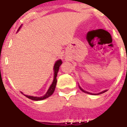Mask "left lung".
<instances>
[{
	"instance_id": "8db88e82",
	"label": "left lung",
	"mask_w": 127,
	"mask_h": 127,
	"mask_svg": "<svg viewBox=\"0 0 127 127\" xmlns=\"http://www.w3.org/2000/svg\"><path fill=\"white\" fill-rule=\"evenodd\" d=\"M80 89H81V91H82L83 92H84V93H88V94H91V93H88V92H86V91H84V90H83V89H82V88H80ZM107 91H103V92H101V93H98V95H100V94H102V93H105V92H106Z\"/></svg>"
}]
</instances>
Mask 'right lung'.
I'll return each instance as SVG.
<instances>
[{
  "label": "right lung",
  "mask_w": 127,
  "mask_h": 127,
  "mask_svg": "<svg viewBox=\"0 0 127 127\" xmlns=\"http://www.w3.org/2000/svg\"><path fill=\"white\" fill-rule=\"evenodd\" d=\"M61 64H62V61H61V60H59V61H56V63L54 64V80H53V82L52 84V85L50 86V88L48 89V91H47V92L44 96H41V97H37V96L25 95L26 97L30 98V99H31V100H33V101H41V100L45 99V98H47V97H49V96L52 95L54 93V91H55L56 86V83H57V80H56L57 73H58V70H59V67L61 65Z\"/></svg>",
  "instance_id": "1"
}]
</instances>
